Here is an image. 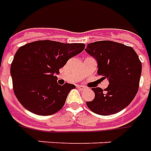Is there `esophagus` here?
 Listing matches in <instances>:
<instances>
[{
  "instance_id": "esophagus-1",
  "label": "esophagus",
  "mask_w": 151,
  "mask_h": 151,
  "mask_svg": "<svg viewBox=\"0 0 151 151\" xmlns=\"http://www.w3.org/2000/svg\"><path fill=\"white\" fill-rule=\"evenodd\" d=\"M77 88L80 89V90H84V89L86 88L84 87V85H78Z\"/></svg>"
}]
</instances>
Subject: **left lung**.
Here are the masks:
<instances>
[{
    "mask_svg": "<svg viewBox=\"0 0 151 151\" xmlns=\"http://www.w3.org/2000/svg\"><path fill=\"white\" fill-rule=\"evenodd\" d=\"M98 63V74L107 79L104 90L92 88L95 98L86 101L98 115H110L121 111L135 98L142 74V63L132 47L110 40L88 44L85 49Z\"/></svg>",
    "mask_w": 151,
    "mask_h": 151,
    "instance_id": "left-lung-1",
    "label": "left lung"
}]
</instances>
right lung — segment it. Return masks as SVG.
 I'll return each mask as SVG.
<instances>
[{"label": "right lung", "instance_id": "right-lung-1", "mask_svg": "<svg viewBox=\"0 0 151 151\" xmlns=\"http://www.w3.org/2000/svg\"><path fill=\"white\" fill-rule=\"evenodd\" d=\"M84 46V44L37 40L20 47L14 57L10 74L14 94L22 106L39 115L58 111L76 86L67 83L59 85L56 75Z\"/></svg>", "mask_w": 151, "mask_h": 151}]
</instances>
